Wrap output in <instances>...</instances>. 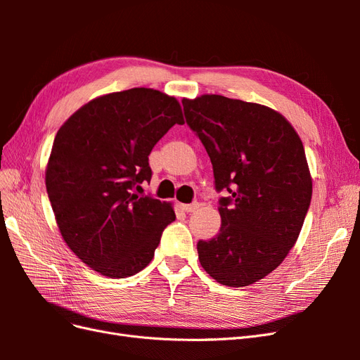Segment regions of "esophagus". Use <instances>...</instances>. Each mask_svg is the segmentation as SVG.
I'll list each match as a JSON object with an SVG mask.
<instances>
[{
  "label": "esophagus",
  "instance_id": "1",
  "mask_svg": "<svg viewBox=\"0 0 360 360\" xmlns=\"http://www.w3.org/2000/svg\"><path fill=\"white\" fill-rule=\"evenodd\" d=\"M200 207V204L198 202H192V204H181V209L184 210V212H188V213H191V212H195Z\"/></svg>",
  "mask_w": 360,
  "mask_h": 360
}]
</instances>
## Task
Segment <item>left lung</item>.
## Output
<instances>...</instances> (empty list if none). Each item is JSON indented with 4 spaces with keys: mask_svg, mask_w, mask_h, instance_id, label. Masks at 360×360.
I'll use <instances>...</instances> for the list:
<instances>
[{
    "mask_svg": "<svg viewBox=\"0 0 360 360\" xmlns=\"http://www.w3.org/2000/svg\"><path fill=\"white\" fill-rule=\"evenodd\" d=\"M186 123L209 155L222 225L197 245L219 284L246 287L271 274L296 243L312 197L303 144L284 115L258 103L204 94L183 99Z\"/></svg>",
    "mask_w": 360,
    "mask_h": 360,
    "instance_id": "left-lung-1",
    "label": "left lung"
}]
</instances>
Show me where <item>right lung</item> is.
Segmentation results:
<instances>
[{"label":"right lung","mask_w":360,"mask_h":360,"mask_svg":"<svg viewBox=\"0 0 360 360\" xmlns=\"http://www.w3.org/2000/svg\"><path fill=\"white\" fill-rule=\"evenodd\" d=\"M183 123L176 97L130 89L96 97L57 132L48 197L64 242L101 275L127 278L147 267L176 221L171 202L138 197L135 188L151 179L158 141Z\"/></svg>","instance_id":"right-lung-1"}]
</instances>
